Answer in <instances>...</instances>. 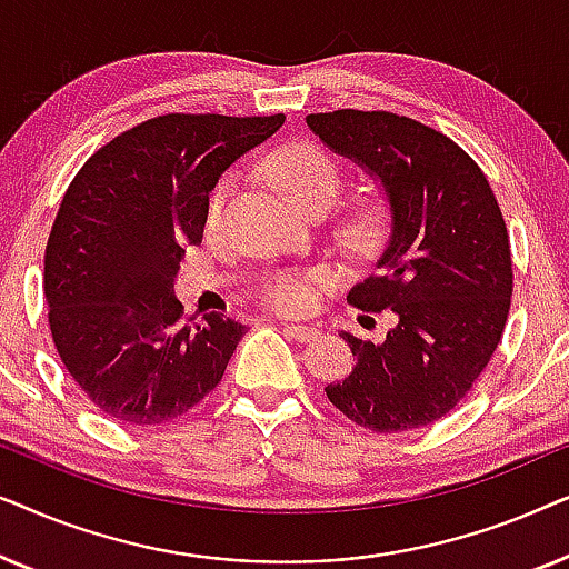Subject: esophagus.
<instances>
[{"instance_id": "1", "label": "esophagus", "mask_w": 569, "mask_h": 569, "mask_svg": "<svg viewBox=\"0 0 569 569\" xmlns=\"http://www.w3.org/2000/svg\"><path fill=\"white\" fill-rule=\"evenodd\" d=\"M284 333L298 341H310L318 337V329H313V326H302V323H284Z\"/></svg>"}]
</instances>
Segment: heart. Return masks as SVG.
<instances>
[{
  "mask_svg": "<svg viewBox=\"0 0 569 569\" xmlns=\"http://www.w3.org/2000/svg\"><path fill=\"white\" fill-rule=\"evenodd\" d=\"M267 178L274 183V189L290 201L292 207L306 209L310 204H331L339 191V170L333 160L323 150L313 144H290L277 150L267 160ZM232 191V176H222L209 191L207 207H204V222L207 228H214L222 220L224 204ZM318 274H295V271H284V274L269 277L267 282L259 287L261 300L269 308L279 310V313H306L313 308L318 298Z\"/></svg>",
  "mask_w": 569,
  "mask_h": 569,
  "instance_id": "obj_1",
  "label": "heart"
}]
</instances>
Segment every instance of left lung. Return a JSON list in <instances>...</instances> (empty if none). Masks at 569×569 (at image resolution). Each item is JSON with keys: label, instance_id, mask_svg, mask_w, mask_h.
I'll use <instances>...</instances> for the list:
<instances>
[{"label": "left lung", "instance_id": "obj_1", "mask_svg": "<svg viewBox=\"0 0 569 569\" xmlns=\"http://www.w3.org/2000/svg\"><path fill=\"white\" fill-rule=\"evenodd\" d=\"M306 121L376 178L391 209L376 274L347 300L370 313L391 308L396 326L383 341L341 331L357 362L326 396L372 432L417 430L469 393L500 345L512 295L500 204L477 162L415 119L341 108Z\"/></svg>", "mask_w": 569, "mask_h": 569}]
</instances>
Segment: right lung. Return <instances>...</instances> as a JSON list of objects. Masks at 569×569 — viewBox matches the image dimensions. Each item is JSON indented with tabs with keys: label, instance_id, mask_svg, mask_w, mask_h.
<instances>
[{
	"label": "right lung",
	"instance_id": "right-lung-1",
	"mask_svg": "<svg viewBox=\"0 0 569 569\" xmlns=\"http://www.w3.org/2000/svg\"><path fill=\"white\" fill-rule=\"evenodd\" d=\"M277 116L168 113L84 162L61 199L43 261L53 345L84 396L123 425H162L222 380L246 326L183 323L173 292L209 191L274 134Z\"/></svg>",
	"mask_w": 569,
	"mask_h": 569
}]
</instances>
